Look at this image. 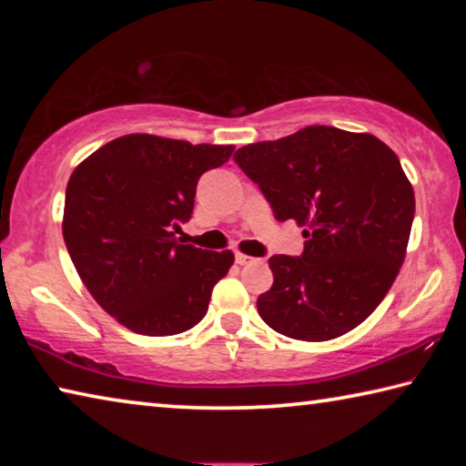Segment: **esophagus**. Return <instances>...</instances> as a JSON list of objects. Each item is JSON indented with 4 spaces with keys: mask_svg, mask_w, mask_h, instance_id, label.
Segmentation results:
<instances>
[{
    "mask_svg": "<svg viewBox=\"0 0 466 466\" xmlns=\"http://www.w3.org/2000/svg\"><path fill=\"white\" fill-rule=\"evenodd\" d=\"M255 261H257V258H252L248 255H242V252H236V263H238V265H250Z\"/></svg>",
    "mask_w": 466,
    "mask_h": 466,
    "instance_id": "obj_1",
    "label": "esophagus"
}]
</instances>
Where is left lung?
Here are the masks:
<instances>
[{
  "label": "left lung",
  "instance_id": "left-lung-1",
  "mask_svg": "<svg viewBox=\"0 0 466 466\" xmlns=\"http://www.w3.org/2000/svg\"><path fill=\"white\" fill-rule=\"evenodd\" d=\"M234 160L279 222L306 226L299 257L269 258L257 310L278 333L329 341L364 322L405 261L413 187L397 154L370 133L310 125L240 147Z\"/></svg>",
  "mask_w": 466,
  "mask_h": 466
}]
</instances>
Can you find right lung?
<instances>
[{
    "instance_id": "right-lung-1",
    "label": "right lung",
    "mask_w": 466,
    "mask_h": 466,
    "mask_svg": "<svg viewBox=\"0 0 466 466\" xmlns=\"http://www.w3.org/2000/svg\"><path fill=\"white\" fill-rule=\"evenodd\" d=\"M234 146H193L131 133L96 149L66 191L63 240L84 286L133 333L164 337L193 329L234 252L180 244L197 180L230 160Z\"/></svg>"
}]
</instances>
